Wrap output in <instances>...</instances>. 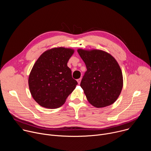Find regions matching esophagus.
<instances>
[{"instance_id":"esophagus-1","label":"esophagus","mask_w":151,"mask_h":151,"mask_svg":"<svg viewBox=\"0 0 151 151\" xmlns=\"http://www.w3.org/2000/svg\"><path fill=\"white\" fill-rule=\"evenodd\" d=\"M77 82H78V84L79 85L80 83H81V78H79V79H77Z\"/></svg>"}]
</instances>
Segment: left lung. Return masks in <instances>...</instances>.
Listing matches in <instances>:
<instances>
[{
  "label": "left lung",
  "mask_w": 151,
  "mask_h": 151,
  "mask_svg": "<svg viewBox=\"0 0 151 151\" xmlns=\"http://www.w3.org/2000/svg\"><path fill=\"white\" fill-rule=\"evenodd\" d=\"M77 51L87 69L81 82L87 100L97 108L112 104L123 87L119 64L113 56L102 50Z\"/></svg>",
  "instance_id": "obj_1"
}]
</instances>
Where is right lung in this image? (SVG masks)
<instances>
[{
    "instance_id": "right-lung-1",
    "label": "right lung",
    "mask_w": 151,
    "mask_h": 151,
    "mask_svg": "<svg viewBox=\"0 0 151 151\" xmlns=\"http://www.w3.org/2000/svg\"><path fill=\"white\" fill-rule=\"evenodd\" d=\"M75 50L53 48L42 53L32 69L29 87L33 99L42 107L55 109L65 103L78 84L68 62Z\"/></svg>"
}]
</instances>
